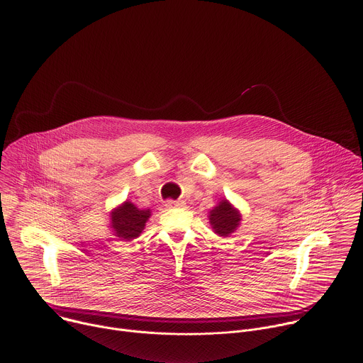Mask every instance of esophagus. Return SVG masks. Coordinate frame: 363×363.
<instances>
[{
    "label": "esophagus",
    "instance_id": "esophagus-1",
    "mask_svg": "<svg viewBox=\"0 0 363 363\" xmlns=\"http://www.w3.org/2000/svg\"><path fill=\"white\" fill-rule=\"evenodd\" d=\"M185 203L182 201H167L165 202V206L168 209H175V208H182Z\"/></svg>",
    "mask_w": 363,
    "mask_h": 363
}]
</instances>
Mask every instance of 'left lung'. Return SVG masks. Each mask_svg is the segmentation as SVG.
Instances as JSON below:
<instances>
[{"label": "left lung", "mask_w": 363, "mask_h": 363, "mask_svg": "<svg viewBox=\"0 0 363 363\" xmlns=\"http://www.w3.org/2000/svg\"><path fill=\"white\" fill-rule=\"evenodd\" d=\"M213 232L222 238L232 235L240 225L242 215L226 198H222L208 213Z\"/></svg>", "instance_id": "1"}]
</instances>
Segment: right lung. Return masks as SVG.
<instances>
[{"instance_id": "right-lung-1", "label": "right lung", "mask_w": 363, "mask_h": 363, "mask_svg": "<svg viewBox=\"0 0 363 363\" xmlns=\"http://www.w3.org/2000/svg\"><path fill=\"white\" fill-rule=\"evenodd\" d=\"M151 209H141L131 201H124L109 212V228L121 240H133L145 229Z\"/></svg>"}]
</instances>
